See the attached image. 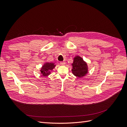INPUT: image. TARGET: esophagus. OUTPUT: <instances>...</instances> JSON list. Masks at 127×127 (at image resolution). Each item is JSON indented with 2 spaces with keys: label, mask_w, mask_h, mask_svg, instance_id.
<instances>
[{
  "label": "esophagus",
  "mask_w": 127,
  "mask_h": 127,
  "mask_svg": "<svg viewBox=\"0 0 127 127\" xmlns=\"http://www.w3.org/2000/svg\"><path fill=\"white\" fill-rule=\"evenodd\" d=\"M60 64L63 65V66H64L66 64V63L64 62V61H61V62H60Z\"/></svg>",
  "instance_id": "34e87169"
}]
</instances>
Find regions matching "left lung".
Masks as SVG:
<instances>
[{"label":"left lung","mask_w":127,"mask_h":127,"mask_svg":"<svg viewBox=\"0 0 127 127\" xmlns=\"http://www.w3.org/2000/svg\"><path fill=\"white\" fill-rule=\"evenodd\" d=\"M71 66L72 73L77 77L82 78L88 74V68L87 63L81 57L75 56L74 58Z\"/></svg>","instance_id":"left-lung-1"}]
</instances>
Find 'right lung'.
<instances>
[{
    "mask_svg": "<svg viewBox=\"0 0 127 127\" xmlns=\"http://www.w3.org/2000/svg\"><path fill=\"white\" fill-rule=\"evenodd\" d=\"M56 64L53 63H45L42 66L40 71L41 74L44 77H47L50 75L51 71L55 68Z\"/></svg>",
    "mask_w": 127,
    "mask_h": 127,
    "instance_id": "add662e5",
    "label": "right lung"
}]
</instances>
